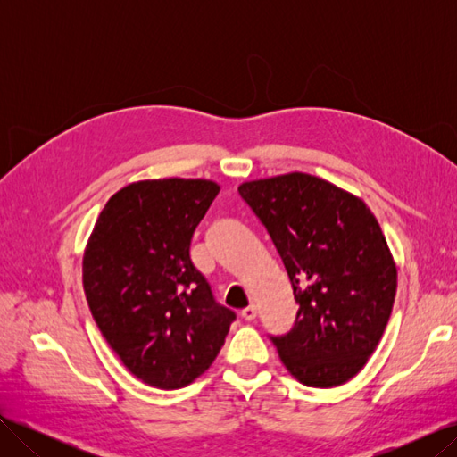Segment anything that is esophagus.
Masks as SVG:
<instances>
[{
  "instance_id": "obj_1",
  "label": "esophagus",
  "mask_w": 457,
  "mask_h": 457,
  "mask_svg": "<svg viewBox=\"0 0 457 457\" xmlns=\"http://www.w3.org/2000/svg\"><path fill=\"white\" fill-rule=\"evenodd\" d=\"M255 316H257V307H255V305H250V307H245V309L242 311V318H244V320H253Z\"/></svg>"
}]
</instances>
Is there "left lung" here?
Returning a JSON list of instances; mask_svg holds the SVG:
<instances>
[{"instance_id": "obj_1", "label": "left lung", "mask_w": 457, "mask_h": 457, "mask_svg": "<svg viewBox=\"0 0 457 457\" xmlns=\"http://www.w3.org/2000/svg\"><path fill=\"white\" fill-rule=\"evenodd\" d=\"M280 253L299 305L287 334L269 336L307 386H336L364 368L389 322L396 267L378 219L349 192L307 173L238 187Z\"/></svg>"}]
</instances>
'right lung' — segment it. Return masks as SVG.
Listing matches in <instances>:
<instances>
[{
	"label": "right lung",
	"instance_id": "right-lung-1",
	"mask_svg": "<svg viewBox=\"0 0 457 457\" xmlns=\"http://www.w3.org/2000/svg\"><path fill=\"white\" fill-rule=\"evenodd\" d=\"M217 195L204 179L128 185L106 202L84 255L96 326L123 366L158 389L202 376L237 320L190 259L192 234Z\"/></svg>",
	"mask_w": 457,
	"mask_h": 457
}]
</instances>
